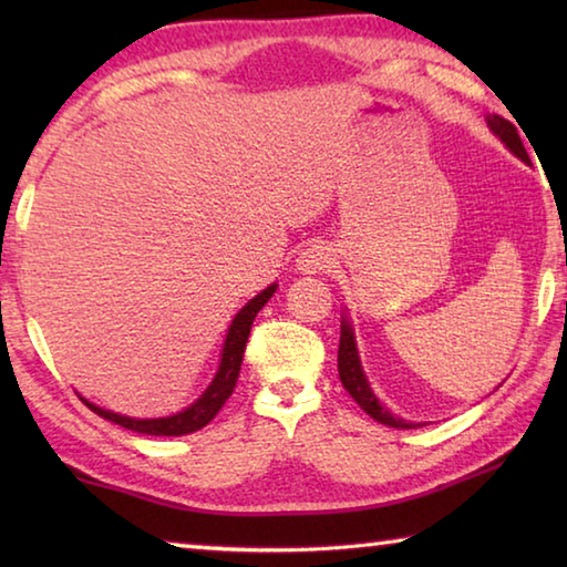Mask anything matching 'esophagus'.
<instances>
[{
    "instance_id": "34e87169",
    "label": "esophagus",
    "mask_w": 567,
    "mask_h": 567,
    "mask_svg": "<svg viewBox=\"0 0 567 567\" xmlns=\"http://www.w3.org/2000/svg\"><path fill=\"white\" fill-rule=\"evenodd\" d=\"M332 262H334L332 249L328 245H322V243H315V245L302 249L300 257H297L295 267L302 275H318V272L330 270Z\"/></svg>"
}]
</instances>
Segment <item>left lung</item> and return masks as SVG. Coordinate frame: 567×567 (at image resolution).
<instances>
[{
  "instance_id": "8db88e82",
  "label": "left lung",
  "mask_w": 567,
  "mask_h": 567,
  "mask_svg": "<svg viewBox=\"0 0 567 567\" xmlns=\"http://www.w3.org/2000/svg\"><path fill=\"white\" fill-rule=\"evenodd\" d=\"M487 127H491L497 134V137L505 142V147L511 150L515 157H520L523 162H530V157H527V152L523 147L520 134H517V127H515L513 122H507L505 117H501V114H487ZM338 370H340L342 388L350 392L352 400L358 402V405L364 412H368L372 420H378V422H382V425H390V427H400V430H410V427H417L420 425V422H408V420H402V417H395L375 398V392H372L370 382H368V378H364V372H362L358 344H354V332H352V324L348 320H342V328H340Z\"/></svg>"
}]
</instances>
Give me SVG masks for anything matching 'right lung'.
Segmentation results:
<instances>
[{"mask_svg":"<svg viewBox=\"0 0 567 567\" xmlns=\"http://www.w3.org/2000/svg\"><path fill=\"white\" fill-rule=\"evenodd\" d=\"M277 285H270L267 290H262L257 297H252L243 310L235 315L233 324H229L227 338H225V348H223V360H219V370L215 380L209 382V388L199 395L197 402H192L187 410L177 412V415L169 417H155V420H137V417H127V415H117V412L104 410L92 405L90 400H84L92 412H97L100 417L114 422V425H122L132 430V433H142V435H189L195 430H203L209 420H213L227 398L233 395V390L237 385L239 378V368H243V354H245V344L249 338V330H252V322L257 318V312L262 310L265 302L275 295Z\"/></svg>","mask_w":567,"mask_h":567,"instance_id":"1","label":"right lung"}]
</instances>
